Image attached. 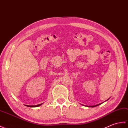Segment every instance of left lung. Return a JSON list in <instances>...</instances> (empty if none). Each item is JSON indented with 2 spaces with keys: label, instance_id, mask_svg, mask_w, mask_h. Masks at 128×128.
<instances>
[{
  "label": "left lung",
  "instance_id": "1",
  "mask_svg": "<svg viewBox=\"0 0 128 128\" xmlns=\"http://www.w3.org/2000/svg\"><path fill=\"white\" fill-rule=\"evenodd\" d=\"M109 99V98H108ZM108 99L107 100H108ZM107 101V100H106ZM102 103H101V104H96V105H94V106H87V107H96V106H98V105H100V104H101Z\"/></svg>",
  "mask_w": 128,
  "mask_h": 128
}]
</instances>
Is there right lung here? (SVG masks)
<instances>
[{
    "label": "right lung",
    "mask_w": 128,
    "mask_h": 128,
    "mask_svg": "<svg viewBox=\"0 0 128 128\" xmlns=\"http://www.w3.org/2000/svg\"><path fill=\"white\" fill-rule=\"evenodd\" d=\"M42 104H37V105H34V106H31V105H26V104H25V106H26L27 107H36L40 106V105H42Z\"/></svg>",
    "instance_id": "add662e5"
}]
</instances>
